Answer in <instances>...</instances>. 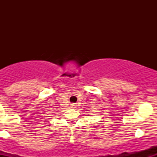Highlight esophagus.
<instances>
[{
    "label": "esophagus",
    "instance_id": "obj_1",
    "mask_svg": "<svg viewBox=\"0 0 157 157\" xmlns=\"http://www.w3.org/2000/svg\"><path fill=\"white\" fill-rule=\"evenodd\" d=\"M71 107L72 108V109H75V108L77 107L76 103H71Z\"/></svg>",
    "mask_w": 157,
    "mask_h": 157
}]
</instances>
